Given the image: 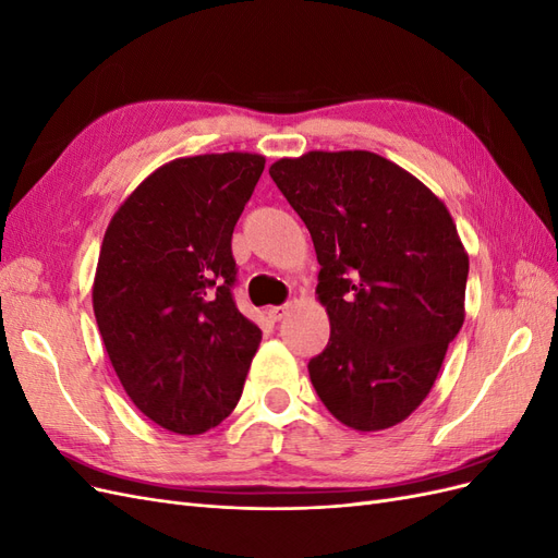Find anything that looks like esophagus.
Segmentation results:
<instances>
[{
  "label": "esophagus",
  "mask_w": 558,
  "mask_h": 558,
  "mask_svg": "<svg viewBox=\"0 0 558 558\" xmlns=\"http://www.w3.org/2000/svg\"><path fill=\"white\" fill-rule=\"evenodd\" d=\"M286 314H289V305L269 307V310H267V318H269V320H275V324H277V320H281Z\"/></svg>",
  "instance_id": "34e87169"
}]
</instances>
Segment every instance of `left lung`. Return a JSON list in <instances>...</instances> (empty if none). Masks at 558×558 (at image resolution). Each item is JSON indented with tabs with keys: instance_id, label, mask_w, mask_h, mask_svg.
<instances>
[{
	"instance_id": "left-lung-1",
	"label": "left lung",
	"mask_w": 558,
	"mask_h": 558,
	"mask_svg": "<svg viewBox=\"0 0 558 558\" xmlns=\"http://www.w3.org/2000/svg\"><path fill=\"white\" fill-rule=\"evenodd\" d=\"M269 177L305 221L330 340L310 361L344 426L391 428L426 400L465 318L468 253L445 202L369 150H310Z\"/></svg>"
}]
</instances>
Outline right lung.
Listing matches in <instances>:
<instances>
[{
	"label": "right lung",
	"mask_w": 558,
	"mask_h": 558,
	"mask_svg": "<svg viewBox=\"0 0 558 558\" xmlns=\"http://www.w3.org/2000/svg\"><path fill=\"white\" fill-rule=\"evenodd\" d=\"M263 170L258 154L177 158L105 232L97 328L125 393L165 430L199 435L240 402L263 332L232 300L230 242Z\"/></svg>",
	"instance_id": "right-lung-1"
}]
</instances>
